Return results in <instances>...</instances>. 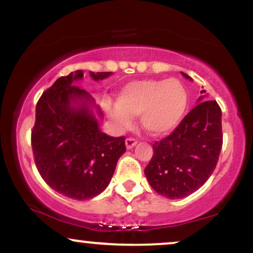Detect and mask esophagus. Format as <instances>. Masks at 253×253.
<instances>
[{
  "label": "esophagus",
  "instance_id": "34e87169",
  "mask_svg": "<svg viewBox=\"0 0 253 253\" xmlns=\"http://www.w3.org/2000/svg\"><path fill=\"white\" fill-rule=\"evenodd\" d=\"M125 143H126V147H127V149L129 150V149H133V147L135 146V145H136V140H135L134 138H127Z\"/></svg>",
  "mask_w": 253,
  "mask_h": 253
}]
</instances>
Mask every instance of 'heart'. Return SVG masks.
<instances>
[{
    "label": "heart",
    "instance_id": "b5f03b06",
    "mask_svg": "<svg viewBox=\"0 0 253 253\" xmlns=\"http://www.w3.org/2000/svg\"><path fill=\"white\" fill-rule=\"evenodd\" d=\"M118 106L108 115L120 128L128 127L139 117L143 128L152 135L170 132L182 120L188 106L184 85L175 78L144 80L127 84L118 95Z\"/></svg>",
    "mask_w": 253,
    "mask_h": 253
}]
</instances>
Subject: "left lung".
I'll return each mask as SVG.
<instances>
[{
	"mask_svg": "<svg viewBox=\"0 0 253 253\" xmlns=\"http://www.w3.org/2000/svg\"><path fill=\"white\" fill-rule=\"evenodd\" d=\"M221 115L216 101H203L170 135L153 144V156L144 170L153 190L168 199H182L205 184L222 147Z\"/></svg>",
	"mask_w": 253,
	"mask_h": 253,
	"instance_id": "8db88e82",
	"label": "left lung"
}]
</instances>
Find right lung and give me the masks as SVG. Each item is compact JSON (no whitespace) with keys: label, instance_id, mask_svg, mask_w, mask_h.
I'll return each instance as SVG.
<instances>
[{"label":"right lung","instance_id":"1","mask_svg":"<svg viewBox=\"0 0 253 253\" xmlns=\"http://www.w3.org/2000/svg\"><path fill=\"white\" fill-rule=\"evenodd\" d=\"M90 75L98 81L110 72ZM82 77V70L71 72L42 92L31 134L40 176L52 189L74 200H89L102 193L126 151L125 136H110L98 128L86 104L92 98L75 85ZM77 100L83 104L76 109Z\"/></svg>","mask_w":253,"mask_h":253}]
</instances>
